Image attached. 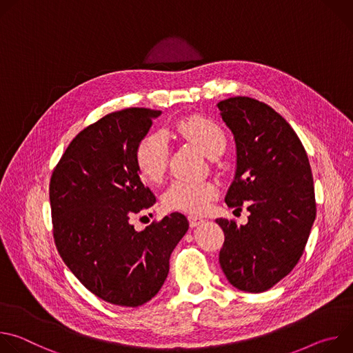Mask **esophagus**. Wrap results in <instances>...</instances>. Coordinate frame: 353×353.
I'll list each match as a JSON object with an SVG mask.
<instances>
[{"label":"esophagus","mask_w":353,"mask_h":353,"mask_svg":"<svg viewBox=\"0 0 353 353\" xmlns=\"http://www.w3.org/2000/svg\"><path fill=\"white\" fill-rule=\"evenodd\" d=\"M188 221H190V226H191V228H196V226H201L203 223H205V219H204V218L195 216V215H190V216H188Z\"/></svg>","instance_id":"1"}]
</instances>
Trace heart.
<instances>
[{
	"mask_svg": "<svg viewBox=\"0 0 353 353\" xmlns=\"http://www.w3.org/2000/svg\"><path fill=\"white\" fill-rule=\"evenodd\" d=\"M170 132L192 142L210 158L222 152L226 143L222 128L203 116H190L176 121L170 127ZM168 145L159 135L142 138L135 148L137 169L150 183L162 180L168 168ZM216 195L218 188L211 181L174 180L163 194V205L170 211L201 214L210 207Z\"/></svg>",
	"mask_w": 353,
	"mask_h": 353,
	"instance_id": "heart-1",
	"label": "heart"
}]
</instances>
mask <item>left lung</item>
I'll use <instances>...</instances> for the list:
<instances>
[{
    "mask_svg": "<svg viewBox=\"0 0 353 353\" xmlns=\"http://www.w3.org/2000/svg\"><path fill=\"white\" fill-rule=\"evenodd\" d=\"M236 142V173L225 201L248 222L223 218L219 264L239 290L260 293L285 278L303 254L316 198L306 150L289 123L268 105L236 96L218 103Z\"/></svg>",
    "mask_w": 353,
    "mask_h": 353,
    "instance_id": "obj_1",
    "label": "left lung"
}]
</instances>
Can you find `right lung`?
<instances>
[{"mask_svg": "<svg viewBox=\"0 0 353 353\" xmlns=\"http://www.w3.org/2000/svg\"><path fill=\"white\" fill-rule=\"evenodd\" d=\"M161 110L130 108L82 130L50 180L53 233L71 272L108 303L138 307L169 274L172 251L188 230L173 212L138 232L131 218L157 203L141 181L135 148Z\"/></svg>", "mask_w": 353, "mask_h": 353, "instance_id": "add662e5", "label": "right lung"}]
</instances>
